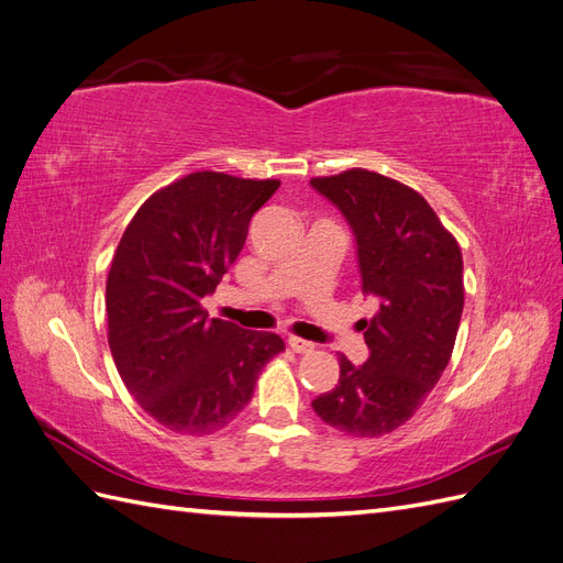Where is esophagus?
I'll use <instances>...</instances> for the list:
<instances>
[{
    "label": "esophagus",
    "instance_id": "1",
    "mask_svg": "<svg viewBox=\"0 0 563 563\" xmlns=\"http://www.w3.org/2000/svg\"><path fill=\"white\" fill-rule=\"evenodd\" d=\"M288 347H291L298 354H305V352H312L314 350L312 343H308V340H302V338H296V335L288 338Z\"/></svg>",
    "mask_w": 563,
    "mask_h": 563
}]
</instances>
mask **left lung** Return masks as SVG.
<instances>
[{
	"mask_svg": "<svg viewBox=\"0 0 563 563\" xmlns=\"http://www.w3.org/2000/svg\"><path fill=\"white\" fill-rule=\"evenodd\" d=\"M310 185L345 216L354 234L362 291L378 300L360 327L368 360L338 356V385L312 401L331 428L380 437L411 418L449 366L465 305L463 253L416 190L350 168Z\"/></svg>",
	"mask_w": 563,
	"mask_h": 563,
	"instance_id": "1",
	"label": "left lung"
}]
</instances>
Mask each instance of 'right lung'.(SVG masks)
I'll list each match as a JSON object with an SVG mask.
<instances>
[{"label": "right lung", "mask_w": 563, "mask_h": 563, "mask_svg": "<svg viewBox=\"0 0 563 563\" xmlns=\"http://www.w3.org/2000/svg\"><path fill=\"white\" fill-rule=\"evenodd\" d=\"M279 180L197 172L152 195L124 230L106 284L108 343L133 399L166 430L211 434L244 411L277 333L209 319L201 298L236 261Z\"/></svg>", "instance_id": "obj_1"}]
</instances>
